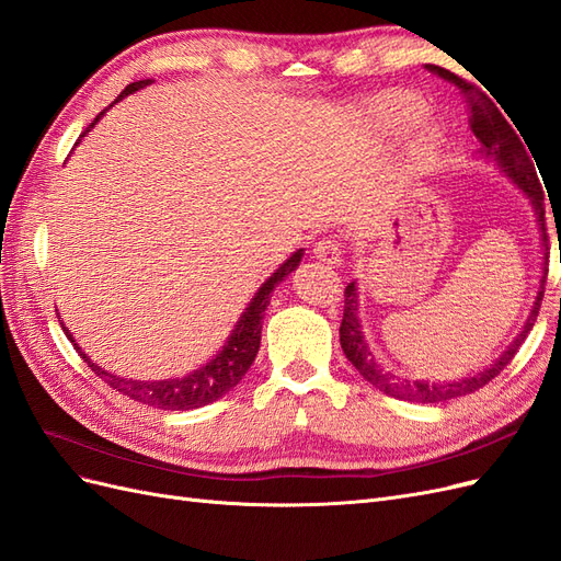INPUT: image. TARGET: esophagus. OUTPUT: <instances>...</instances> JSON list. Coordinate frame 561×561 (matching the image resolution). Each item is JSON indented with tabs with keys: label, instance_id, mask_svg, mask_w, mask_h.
<instances>
[{
	"label": "esophagus",
	"instance_id": "esophagus-1",
	"mask_svg": "<svg viewBox=\"0 0 561 561\" xmlns=\"http://www.w3.org/2000/svg\"><path fill=\"white\" fill-rule=\"evenodd\" d=\"M342 252H344V250H342V243H339L336 239H322V241H318V243L313 245L316 260H320L322 264H330V266L342 262Z\"/></svg>",
	"mask_w": 561,
	"mask_h": 561
}]
</instances>
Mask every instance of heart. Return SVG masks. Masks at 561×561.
I'll return each instance as SVG.
<instances>
[{
  "label": "heart",
  "mask_w": 561,
  "mask_h": 561,
  "mask_svg": "<svg viewBox=\"0 0 561 561\" xmlns=\"http://www.w3.org/2000/svg\"><path fill=\"white\" fill-rule=\"evenodd\" d=\"M386 110L390 116H396L398 122H412V118L421 114L423 105L412 95H390L386 100Z\"/></svg>",
  "instance_id": "obj_1"
}]
</instances>
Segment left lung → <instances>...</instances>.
<instances>
[{
  "mask_svg": "<svg viewBox=\"0 0 561 561\" xmlns=\"http://www.w3.org/2000/svg\"><path fill=\"white\" fill-rule=\"evenodd\" d=\"M428 72L437 75L439 79H445L454 87L461 91V95L466 98V107H468V124L470 130L474 133V138L482 142V154L494 159L499 163L501 171L513 178L517 182L519 190L531 198L536 215H538V225H540V236H542V245L548 250V227H546V198H542V186L538 182V173L536 168L530 161L534 154L529 157V151H526V142L522 145L519 135L507 122L505 114H501V110L496 107V103H491L489 95L484 91H480L474 83H470L468 79L458 77L445 67H435L428 65ZM515 124V122H513ZM517 127V126H515ZM519 130V128H518ZM536 161V159H535ZM546 280H548V268H546V276L540 278V290L536 295V301L531 307L529 318L522 325V332L517 334L515 342L503 351L501 358L489 365L484 371H478L474 377L468 379H458V381H449V383H428V381H410V379H400L396 375H390V371L381 369V365L375 360V355H371L367 342H365V334L360 328V320H358V293H355V283L346 285L344 290V318H342V328H339V342H342V348L346 353V358L351 360V365L360 371V375L379 390H383L386 396L390 398H398V400H410V402H445L458 396H468L474 393V390H480L482 386H486L491 379H496L501 371L513 363L515 353L519 351V346L524 344L526 334L531 332L534 322L538 318L540 311V301H542V293H546Z\"/></svg>",
  "mask_w": 561,
  "mask_h": 561,
  "instance_id": "left-lung-1",
  "label": "left lung"
}]
</instances>
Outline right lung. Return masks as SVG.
<instances>
[{"mask_svg": "<svg viewBox=\"0 0 561 561\" xmlns=\"http://www.w3.org/2000/svg\"><path fill=\"white\" fill-rule=\"evenodd\" d=\"M149 79L142 81H133L128 87L122 91L114 103H118L124 95L138 91L142 87H147ZM112 107V105H110ZM105 114V110L95 116V122L81 133V138L87 135L95 124L98 118ZM301 250H297L290 260L285 264H280L276 268V274L271 276L260 290L257 295L252 297V301L248 304V309L243 311L241 320L236 322V328L229 336V342L225 344V348L217 353V358L210 360L206 367L196 369L194 375L184 377V379H165V381H133V379H122V377H114L110 371H105L103 367H98L95 363H91V358L87 353H81V348L75 344V348L79 351L81 360L87 363L100 379H105V383L118 393L135 400V402H142L147 407H157V410H171V412H186V410H196V407L208 404L217 398H222L225 393L239 383L245 371L250 369V365L254 363V355L260 351V342H262V318L264 311L271 301V293H274V287L287 276L293 274L297 268V264L301 262ZM65 330V328H62ZM67 339L75 342L70 330H65Z\"/></svg>", "mask_w": 561, "mask_h": 561, "instance_id": "1", "label": "right lung"}]
</instances>
